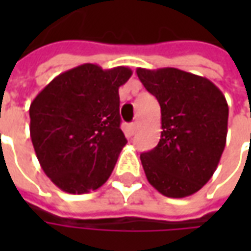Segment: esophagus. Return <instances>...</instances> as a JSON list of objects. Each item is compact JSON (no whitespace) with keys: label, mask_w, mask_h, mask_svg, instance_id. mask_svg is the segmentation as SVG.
Here are the masks:
<instances>
[{"label":"esophagus","mask_w":251,"mask_h":251,"mask_svg":"<svg viewBox=\"0 0 251 251\" xmlns=\"http://www.w3.org/2000/svg\"><path fill=\"white\" fill-rule=\"evenodd\" d=\"M126 129H127V133H129L130 136H133V134H134L137 130V125L136 124H130V125L126 126Z\"/></svg>","instance_id":"1"}]
</instances>
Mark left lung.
<instances>
[{
	"label": "left lung",
	"mask_w": 251,
	"mask_h": 251,
	"mask_svg": "<svg viewBox=\"0 0 251 251\" xmlns=\"http://www.w3.org/2000/svg\"><path fill=\"white\" fill-rule=\"evenodd\" d=\"M161 107V138L141 153L148 181L168 198L198 192L212 177L225 151L228 106L207 77L177 68H137Z\"/></svg>",
	"instance_id": "obj_1"
}]
</instances>
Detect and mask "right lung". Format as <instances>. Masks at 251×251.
Segmentation results:
<instances>
[{
    "label": "right lung",
    "mask_w": 251,
    "mask_h": 251,
    "mask_svg": "<svg viewBox=\"0 0 251 251\" xmlns=\"http://www.w3.org/2000/svg\"><path fill=\"white\" fill-rule=\"evenodd\" d=\"M127 67L102 70L91 63L57 75L29 107L30 138L41 168L68 194H87L106 183L126 145L118 88Z\"/></svg>",
    "instance_id": "1"
}]
</instances>
